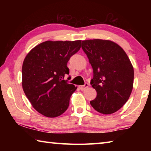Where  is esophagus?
I'll list each match as a JSON object with an SVG mask.
<instances>
[{"label": "esophagus", "instance_id": "34e87169", "mask_svg": "<svg viewBox=\"0 0 151 151\" xmlns=\"http://www.w3.org/2000/svg\"><path fill=\"white\" fill-rule=\"evenodd\" d=\"M78 87H79V88L81 89V91H84V90H85V89H86V88L88 87V84L87 83H86L84 85H80V86H78Z\"/></svg>", "mask_w": 151, "mask_h": 151}]
</instances>
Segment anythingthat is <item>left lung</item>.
Returning a JSON list of instances; mask_svg holds the SVG:
<instances>
[{"label": "left lung", "instance_id": "1", "mask_svg": "<svg viewBox=\"0 0 151 151\" xmlns=\"http://www.w3.org/2000/svg\"><path fill=\"white\" fill-rule=\"evenodd\" d=\"M82 48L93 69L91 84L96 97L90 101L100 113L112 114L123 106L133 88L134 68L122 48L112 40L82 41Z\"/></svg>", "mask_w": 151, "mask_h": 151}]
</instances>
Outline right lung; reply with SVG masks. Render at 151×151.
Returning <instances> with one entry per match:
<instances>
[{
    "instance_id": "right-lung-1",
    "label": "right lung",
    "mask_w": 151,
    "mask_h": 151,
    "mask_svg": "<svg viewBox=\"0 0 151 151\" xmlns=\"http://www.w3.org/2000/svg\"><path fill=\"white\" fill-rule=\"evenodd\" d=\"M81 40H47L35 47L24 58L22 86L33 108L54 118L64 113L77 86L63 80L71 56L80 50Z\"/></svg>"
}]
</instances>
